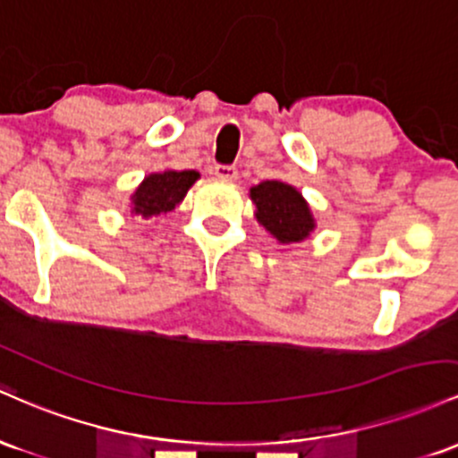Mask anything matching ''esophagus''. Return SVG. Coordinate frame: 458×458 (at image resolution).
Instances as JSON below:
<instances>
[{
	"label": "esophagus",
	"mask_w": 458,
	"mask_h": 458,
	"mask_svg": "<svg viewBox=\"0 0 458 458\" xmlns=\"http://www.w3.org/2000/svg\"><path fill=\"white\" fill-rule=\"evenodd\" d=\"M214 177L223 179V182H235L238 179V171H235V166H223V164H218V166H214Z\"/></svg>",
	"instance_id": "1"
}]
</instances>
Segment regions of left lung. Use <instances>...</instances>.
Instances as JSON below:
<instances>
[{
	"label": "left lung",
	"instance_id": "8db88e82",
	"mask_svg": "<svg viewBox=\"0 0 458 458\" xmlns=\"http://www.w3.org/2000/svg\"><path fill=\"white\" fill-rule=\"evenodd\" d=\"M255 205V218L279 244H296L316 229L310 203L298 188L281 179H266L249 190Z\"/></svg>",
	"mask_w": 458,
	"mask_h": 458
}]
</instances>
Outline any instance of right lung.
<instances>
[{
  "label": "right lung",
  "instance_id": "obj_1",
  "mask_svg": "<svg viewBox=\"0 0 458 458\" xmlns=\"http://www.w3.org/2000/svg\"><path fill=\"white\" fill-rule=\"evenodd\" d=\"M199 177L201 174L197 171H173V168L147 174L130 197V214L153 218L173 212Z\"/></svg>",
  "mask_w": 458,
  "mask_h": 458
}]
</instances>
